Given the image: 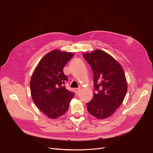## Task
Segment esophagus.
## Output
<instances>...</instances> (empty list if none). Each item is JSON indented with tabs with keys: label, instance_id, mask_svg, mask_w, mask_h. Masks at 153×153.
Returning <instances> with one entry per match:
<instances>
[{
	"label": "esophagus",
	"instance_id": "esophagus-1",
	"mask_svg": "<svg viewBox=\"0 0 153 153\" xmlns=\"http://www.w3.org/2000/svg\"><path fill=\"white\" fill-rule=\"evenodd\" d=\"M74 90H75V92H76V94H79V91H80V89H79V88H75Z\"/></svg>",
	"mask_w": 153,
	"mask_h": 153
}]
</instances>
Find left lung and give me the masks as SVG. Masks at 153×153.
<instances>
[{
    "instance_id": "left-lung-1",
    "label": "left lung",
    "mask_w": 153,
    "mask_h": 153,
    "mask_svg": "<svg viewBox=\"0 0 153 153\" xmlns=\"http://www.w3.org/2000/svg\"><path fill=\"white\" fill-rule=\"evenodd\" d=\"M83 57L94 74V93L87 103L88 112L94 117L103 119L111 116L122 103L127 92V82L121 65L110 54L97 50L86 53Z\"/></svg>"
}]
</instances>
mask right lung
Masks as SVG:
<instances>
[{
	"mask_svg": "<svg viewBox=\"0 0 153 153\" xmlns=\"http://www.w3.org/2000/svg\"><path fill=\"white\" fill-rule=\"evenodd\" d=\"M73 56L71 53L53 50L41 59L31 76L30 86L33 100L49 118L56 119L66 113L74 96L63 86L68 79L63 72Z\"/></svg>",
	"mask_w": 153,
	"mask_h": 153,
	"instance_id": "1",
	"label": "right lung"
}]
</instances>
